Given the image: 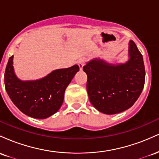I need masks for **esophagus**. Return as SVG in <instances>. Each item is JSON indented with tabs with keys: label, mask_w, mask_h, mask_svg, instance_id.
I'll return each mask as SVG.
<instances>
[{
	"label": "esophagus",
	"mask_w": 159,
	"mask_h": 159,
	"mask_svg": "<svg viewBox=\"0 0 159 159\" xmlns=\"http://www.w3.org/2000/svg\"><path fill=\"white\" fill-rule=\"evenodd\" d=\"M86 61H87V60H86L85 58H82V59H80L79 61H78V66H79V68L81 70L83 69V66H84Z\"/></svg>",
	"instance_id": "esophagus-1"
}]
</instances>
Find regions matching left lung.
<instances>
[{
  "label": "left lung",
  "mask_w": 159,
  "mask_h": 159,
  "mask_svg": "<svg viewBox=\"0 0 159 159\" xmlns=\"http://www.w3.org/2000/svg\"><path fill=\"white\" fill-rule=\"evenodd\" d=\"M130 59L125 64L111 65L95 59L84 66L91 104L100 112L114 114L127 110L137 101L145 83L143 56L135 43H129Z\"/></svg>",
  "instance_id": "1"
}]
</instances>
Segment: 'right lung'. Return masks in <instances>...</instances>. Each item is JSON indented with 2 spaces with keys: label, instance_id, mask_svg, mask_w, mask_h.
I'll list each match as a JSON object with an SVG mask.
<instances>
[{
  "label": "right lung",
  "instance_id": "add662e5",
  "mask_svg": "<svg viewBox=\"0 0 159 159\" xmlns=\"http://www.w3.org/2000/svg\"><path fill=\"white\" fill-rule=\"evenodd\" d=\"M10 57L6 66L4 84L7 94L21 112L36 119H45L60 109L63 102L66 88L79 66L57 69L36 81H22L16 76Z\"/></svg>",
  "mask_w": 159,
  "mask_h": 159
}]
</instances>
